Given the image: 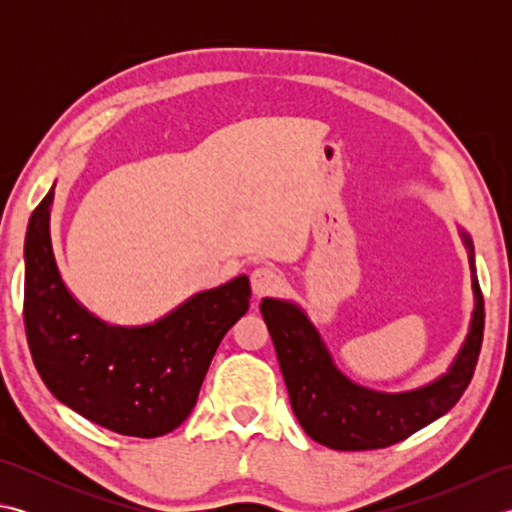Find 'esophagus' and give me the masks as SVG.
<instances>
[{"mask_svg": "<svg viewBox=\"0 0 512 512\" xmlns=\"http://www.w3.org/2000/svg\"><path fill=\"white\" fill-rule=\"evenodd\" d=\"M250 286H253V292L257 297L264 295H273V292L279 290L281 286V275L279 270L273 266H259L250 273Z\"/></svg>", "mask_w": 512, "mask_h": 512, "instance_id": "34e87169", "label": "esophagus"}]
</instances>
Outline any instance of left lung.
I'll return each mask as SVG.
<instances>
[{
    "label": "left lung",
    "mask_w": 512,
    "mask_h": 512,
    "mask_svg": "<svg viewBox=\"0 0 512 512\" xmlns=\"http://www.w3.org/2000/svg\"><path fill=\"white\" fill-rule=\"evenodd\" d=\"M469 248L475 310L471 330L449 372L433 383L402 394H383L352 383L343 376L317 328L290 301L264 299L262 310L270 339L275 343L290 405L308 436L336 451L385 449L444 416L469 387L484 336V297L475 275L471 237Z\"/></svg>",
    "instance_id": "left-lung-1"
}]
</instances>
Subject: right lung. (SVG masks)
<instances>
[{
	"label": "right lung",
	"mask_w": 512,
	"mask_h": 512,
	"mask_svg": "<svg viewBox=\"0 0 512 512\" xmlns=\"http://www.w3.org/2000/svg\"><path fill=\"white\" fill-rule=\"evenodd\" d=\"M52 200L54 187L32 211L24 246V323L37 372L52 396L83 418L121 436H165L187 420L217 345L246 314L248 277L198 292L143 328L107 325L59 275Z\"/></svg>",
	"instance_id": "obj_1"
}]
</instances>
